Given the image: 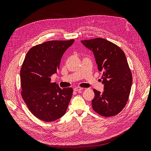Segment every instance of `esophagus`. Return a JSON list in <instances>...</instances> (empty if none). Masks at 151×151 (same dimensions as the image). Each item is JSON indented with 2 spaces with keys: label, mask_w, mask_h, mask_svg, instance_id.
Segmentation results:
<instances>
[{
  "label": "esophagus",
  "mask_w": 151,
  "mask_h": 151,
  "mask_svg": "<svg viewBox=\"0 0 151 151\" xmlns=\"http://www.w3.org/2000/svg\"><path fill=\"white\" fill-rule=\"evenodd\" d=\"M83 88H81V87H76V88L74 89V90L75 91H81V90H83Z\"/></svg>",
  "instance_id": "1"
}]
</instances>
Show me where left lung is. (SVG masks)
<instances>
[{"instance_id": "1", "label": "left lung", "mask_w": 151, "mask_h": 151, "mask_svg": "<svg viewBox=\"0 0 151 151\" xmlns=\"http://www.w3.org/2000/svg\"><path fill=\"white\" fill-rule=\"evenodd\" d=\"M94 53L99 71L103 72L104 91L94 89V111L106 117L115 116L124 108L129 99L132 76L123 50L109 41L97 38L82 40Z\"/></svg>"}]
</instances>
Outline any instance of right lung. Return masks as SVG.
Returning <instances> with one entry per match:
<instances>
[{"label": "right lung", "mask_w": 151, "mask_h": 151, "mask_svg": "<svg viewBox=\"0 0 151 151\" xmlns=\"http://www.w3.org/2000/svg\"><path fill=\"white\" fill-rule=\"evenodd\" d=\"M74 40L48 41L32 47L21 67V95L38 119L53 122L65 115L72 98L71 88L62 89L51 76L57 73L62 57Z\"/></svg>", "instance_id": "1"}]
</instances>
